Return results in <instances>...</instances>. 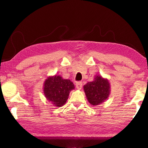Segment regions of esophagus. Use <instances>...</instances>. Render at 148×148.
Listing matches in <instances>:
<instances>
[{
	"mask_svg": "<svg viewBox=\"0 0 148 148\" xmlns=\"http://www.w3.org/2000/svg\"><path fill=\"white\" fill-rule=\"evenodd\" d=\"M82 86H83V84H82V83L80 82V81H78V82H77L76 83V88L78 90L81 89Z\"/></svg>",
	"mask_w": 148,
	"mask_h": 148,
	"instance_id": "34e87169",
	"label": "esophagus"
}]
</instances>
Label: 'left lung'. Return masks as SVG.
I'll use <instances>...</instances> for the list:
<instances>
[{"label": "left lung", "instance_id": "1", "mask_svg": "<svg viewBox=\"0 0 148 148\" xmlns=\"http://www.w3.org/2000/svg\"><path fill=\"white\" fill-rule=\"evenodd\" d=\"M84 90L88 102L92 105L97 106L108 98L110 85L108 80L97 76L93 81L87 83L84 86Z\"/></svg>", "mask_w": 148, "mask_h": 148}]
</instances>
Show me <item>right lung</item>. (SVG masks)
I'll list each match as a JSON object with an SVG mask.
<instances>
[{
  "label": "right lung",
  "instance_id": "obj_1",
  "mask_svg": "<svg viewBox=\"0 0 148 148\" xmlns=\"http://www.w3.org/2000/svg\"><path fill=\"white\" fill-rule=\"evenodd\" d=\"M73 89L74 85L71 81L62 79L60 76L48 77L44 84V93L46 99L56 107L65 104L69 93Z\"/></svg>",
  "mask_w": 148,
  "mask_h": 148
}]
</instances>
